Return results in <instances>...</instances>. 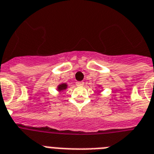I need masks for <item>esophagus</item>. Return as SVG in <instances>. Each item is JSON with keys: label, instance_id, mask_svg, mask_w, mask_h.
Here are the masks:
<instances>
[{"label": "esophagus", "instance_id": "34e87169", "mask_svg": "<svg viewBox=\"0 0 154 154\" xmlns=\"http://www.w3.org/2000/svg\"><path fill=\"white\" fill-rule=\"evenodd\" d=\"M77 86H83L84 85V82L83 81H77L76 83Z\"/></svg>", "mask_w": 154, "mask_h": 154}]
</instances>
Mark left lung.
<instances>
[{"instance_id":"left-lung-1","label":"left lung","mask_w":154,"mask_h":154,"mask_svg":"<svg viewBox=\"0 0 154 154\" xmlns=\"http://www.w3.org/2000/svg\"><path fill=\"white\" fill-rule=\"evenodd\" d=\"M98 87H99V88H100V85H99V86H98Z\"/></svg>"}]
</instances>
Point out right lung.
<instances>
[{"instance_id":"1","label":"right lung","mask_w":154,"mask_h":154,"mask_svg":"<svg viewBox=\"0 0 154 154\" xmlns=\"http://www.w3.org/2000/svg\"><path fill=\"white\" fill-rule=\"evenodd\" d=\"M67 87H68V85L66 83H61L57 86V90L59 92H62V91L66 90L67 88Z\"/></svg>"}]
</instances>
